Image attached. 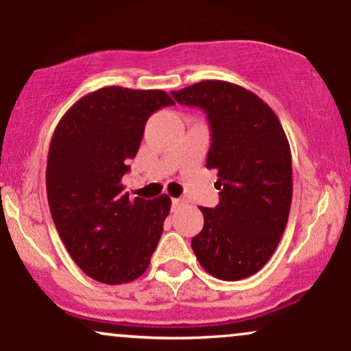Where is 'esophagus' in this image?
Wrapping results in <instances>:
<instances>
[{"label":"esophagus","mask_w":351,"mask_h":351,"mask_svg":"<svg viewBox=\"0 0 351 351\" xmlns=\"http://www.w3.org/2000/svg\"><path fill=\"white\" fill-rule=\"evenodd\" d=\"M183 204H184L183 199H180V198L171 199V208H173V211H176V209H180L181 206H183Z\"/></svg>","instance_id":"1"}]
</instances>
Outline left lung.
<instances>
[{
  "label": "left lung",
  "instance_id": "1",
  "mask_svg": "<svg viewBox=\"0 0 351 351\" xmlns=\"http://www.w3.org/2000/svg\"><path fill=\"white\" fill-rule=\"evenodd\" d=\"M199 107L211 125L206 168H216L219 204L199 206L203 231L191 239L201 267L221 280L259 272L276 252L292 203L291 145L274 110L247 88L201 80L171 92Z\"/></svg>",
  "mask_w": 351,
  "mask_h": 351
}]
</instances>
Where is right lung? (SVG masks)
<instances>
[{
	"mask_svg": "<svg viewBox=\"0 0 351 351\" xmlns=\"http://www.w3.org/2000/svg\"><path fill=\"white\" fill-rule=\"evenodd\" d=\"M173 104L163 90L108 86L79 99L56 127L46 168L52 221L94 280L127 284L150 265L171 199H130L122 178L148 117Z\"/></svg>",
	"mask_w": 351,
	"mask_h": 351,
	"instance_id": "1",
	"label": "right lung"
}]
</instances>
